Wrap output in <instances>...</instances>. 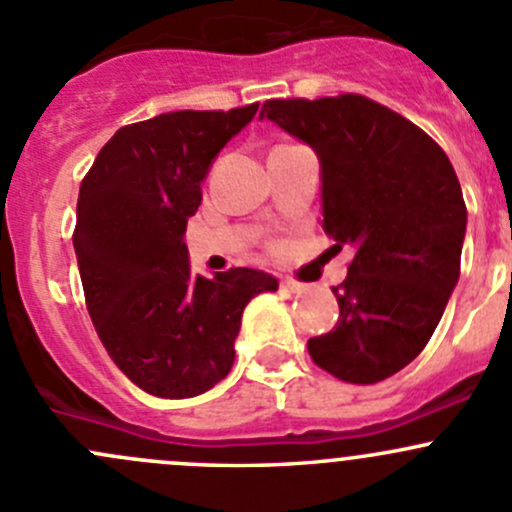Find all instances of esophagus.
Segmentation results:
<instances>
[{"instance_id": "esophagus-1", "label": "esophagus", "mask_w": 512, "mask_h": 512, "mask_svg": "<svg viewBox=\"0 0 512 512\" xmlns=\"http://www.w3.org/2000/svg\"><path fill=\"white\" fill-rule=\"evenodd\" d=\"M281 288H286L291 293H300L305 286L300 281H295V278H281Z\"/></svg>"}]
</instances>
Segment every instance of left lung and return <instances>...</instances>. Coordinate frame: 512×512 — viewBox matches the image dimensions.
<instances>
[{"label":"left lung","mask_w":512,"mask_h":512,"mask_svg":"<svg viewBox=\"0 0 512 512\" xmlns=\"http://www.w3.org/2000/svg\"><path fill=\"white\" fill-rule=\"evenodd\" d=\"M261 118L318 152L323 229L333 249H357L335 328L310 337V357L342 382H382L424 350L461 273L456 172L412 120L357 93L266 100Z\"/></svg>","instance_id":"8db88e82"}]
</instances>
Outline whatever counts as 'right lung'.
Returning <instances> with one entry per match:
<instances>
[{
	"instance_id": "right-lung-1",
	"label": "right lung",
	"mask_w": 512,
	"mask_h": 512,
	"mask_svg": "<svg viewBox=\"0 0 512 512\" xmlns=\"http://www.w3.org/2000/svg\"><path fill=\"white\" fill-rule=\"evenodd\" d=\"M256 110H175L125 125L81 182L73 249L88 315L110 360L155 397H197L221 382L246 303L278 288L254 268L194 276L184 244L209 165Z\"/></svg>"
}]
</instances>
